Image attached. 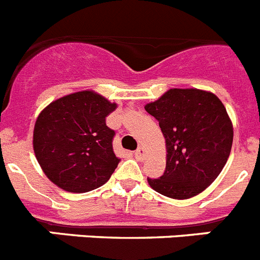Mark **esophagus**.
<instances>
[{
	"label": "esophagus",
	"mask_w": 260,
	"mask_h": 260,
	"mask_svg": "<svg viewBox=\"0 0 260 260\" xmlns=\"http://www.w3.org/2000/svg\"><path fill=\"white\" fill-rule=\"evenodd\" d=\"M134 156L138 160H142V158H144V156H146V150H144L143 147H139V148L134 152Z\"/></svg>",
	"instance_id": "obj_1"
}]
</instances>
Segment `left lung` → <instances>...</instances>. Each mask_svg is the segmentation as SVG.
<instances>
[{
    "label": "left lung",
    "mask_w": 260,
    "mask_h": 260,
    "mask_svg": "<svg viewBox=\"0 0 260 260\" xmlns=\"http://www.w3.org/2000/svg\"><path fill=\"white\" fill-rule=\"evenodd\" d=\"M144 109L158 121L165 138L167 167L147 178L155 191L172 199L201 194L221 173L233 143V125L215 93L171 88Z\"/></svg>",
    "instance_id": "8db88e82"
}]
</instances>
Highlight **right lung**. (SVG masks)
Returning a JSON list of instances; mask_svg holds the SVG:
<instances>
[{
    "label": "right lung",
    "instance_id": "1",
    "mask_svg": "<svg viewBox=\"0 0 260 260\" xmlns=\"http://www.w3.org/2000/svg\"><path fill=\"white\" fill-rule=\"evenodd\" d=\"M116 103L92 89L62 96L41 110L34 127V152L59 189L87 192L104 185L117 168L114 132L105 119Z\"/></svg>",
    "mask_w": 260,
    "mask_h": 260
}]
</instances>
